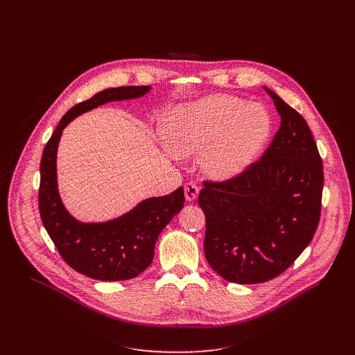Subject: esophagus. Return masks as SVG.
<instances>
[{
	"mask_svg": "<svg viewBox=\"0 0 355 355\" xmlns=\"http://www.w3.org/2000/svg\"><path fill=\"white\" fill-rule=\"evenodd\" d=\"M184 192H185V199H187L188 202H192V200H195V199L198 198V195H199V188H198V185L193 184V182H187V184L184 185Z\"/></svg>",
	"mask_w": 355,
	"mask_h": 355,
	"instance_id": "1",
	"label": "esophagus"
}]
</instances>
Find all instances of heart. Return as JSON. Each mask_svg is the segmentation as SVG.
I'll return each mask as SVG.
<instances>
[{
    "label": "heart",
    "mask_w": 355,
    "mask_h": 355,
    "mask_svg": "<svg viewBox=\"0 0 355 355\" xmlns=\"http://www.w3.org/2000/svg\"><path fill=\"white\" fill-rule=\"evenodd\" d=\"M162 137L175 157L204 153L202 170L216 181L247 171L263 153L271 136L267 110L229 95H209L167 112Z\"/></svg>",
    "instance_id": "b5f03b06"
}]
</instances>
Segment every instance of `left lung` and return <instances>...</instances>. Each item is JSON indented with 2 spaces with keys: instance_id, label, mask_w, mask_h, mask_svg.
<instances>
[{
  "instance_id": "obj_1",
  "label": "left lung",
  "mask_w": 355,
  "mask_h": 355,
  "mask_svg": "<svg viewBox=\"0 0 355 355\" xmlns=\"http://www.w3.org/2000/svg\"><path fill=\"white\" fill-rule=\"evenodd\" d=\"M281 126L261 160L225 182H208L205 257L226 281L261 284L282 274L312 241L320 219L323 164L312 132L281 96Z\"/></svg>"
}]
</instances>
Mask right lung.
I'll use <instances>...</instances> for the list:
<instances>
[{
    "label": "right lung",
    "mask_w": 355,
    "mask_h": 355,
    "mask_svg": "<svg viewBox=\"0 0 355 355\" xmlns=\"http://www.w3.org/2000/svg\"><path fill=\"white\" fill-rule=\"evenodd\" d=\"M150 85L107 88L73 107L43 148L40 162L39 212L44 229L63 260L77 272L99 281H125L137 277L153 261L162 230L184 207V188L170 195L147 198L125 215L85 223L64 207L58 187V147L64 128L77 116L112 101L146 95Z\"/></svg>",
    "instance_id": "1"
}]
</instances>
